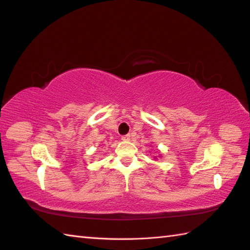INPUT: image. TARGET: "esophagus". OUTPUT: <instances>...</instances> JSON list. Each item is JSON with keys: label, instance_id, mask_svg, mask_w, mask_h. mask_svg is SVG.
I'll use <instances>...</instances> for the list:
<instances>
[{"label": "esophagus", "instance_id": "obj_1", "mask_svg": "<svg viewBox=\"0 0 250 250\" xmlns=\"http://www.w3.org/2000/svg\"><path fill=\"white\" fill-rule=\"evenodd\" d=\"M130 137H131L130 134H125V135H122V136H121V140H122V141H129Z\"/></svg>", "mask_w": 250, "mask_h": 250}]
</instances>
